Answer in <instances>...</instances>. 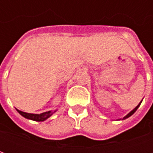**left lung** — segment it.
<instances>
[{
  "mask_svg": "<svg viewBox=\"0 0 153 153\" xmlns=\"http://www.w3.org/2000/svg\"><path fill=\"white\" fill-rule=\"evenodd\" d=\"M141 102L139 103V104H138V106H136V107H135L134 109L133 110V111H130V112L128 113V115H126V116H125V117H124V118H123V120H125V119H126V118H128V117H129V116H131V115H133V114H134V113L135 111H137V109H138V106H140V104H141Z\"/></svg>",
  "mask_w": 153,
  "mask_h": 153,
  "instance_id": "left-lung-1",
  "label": "left lung"
}]
</instances>
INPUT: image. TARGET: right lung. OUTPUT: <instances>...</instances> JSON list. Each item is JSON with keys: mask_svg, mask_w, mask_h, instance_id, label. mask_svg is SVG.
<instances>
[{"mask_svg": "<svg viewBox=\"0 0 153 153\" xmlns=\"http://www.w3.org/2000/svg\"><path fill=\"white\" fill-rule=\"evenodd\" d=\"M17 111L22 116H24V117L27 119H29V120H35V121H43V120L49 118L51 115H52L51 111H47V112H43L42 114H30V113L24 112V111H19V110H17Z\"/></svg>", "mask_w": 153, "mask_h": 153, "instance_id": "right-lung-1", "label": "right lung"}]
</instances>
